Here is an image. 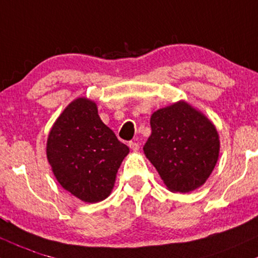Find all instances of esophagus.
<instances>
[{
  "instance_id": "esophagus-1",
  "label": "esophagus",
  "mask_w": 258,
  "mask_h": 258,
  "mask_svg": "<svg viewBox=\"0 0 258 258\" xmlns=\"http://www.w3.org/2000/svg\"><path fill=\"white\" fill-rule=\"evenodd\" d=\"M129 147L133 150V151H138L139 147H140V146H139L138 143H134V141H130V143H129Z\"/></svg>"
}]
</instances>
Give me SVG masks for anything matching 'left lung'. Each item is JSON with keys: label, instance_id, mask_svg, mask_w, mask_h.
Here are the masks:
<instances>
[{"label": "left lung", "instance_id": "left-lung-1", "mask_svg": "<svg viewBox=\"0 0 258 258\" xmlns=\"http://www.w3.org/2000/svg\"><path fill=\"white\" fill-rule=\"evenodd\" d=\"M144 152L173 192H190L206 183L219 156L216 126L185 101L151 115Z\"/></svg>", "mask_w": 258, "mask_h": 258}]
</instances>
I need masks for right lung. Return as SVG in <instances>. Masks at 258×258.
Masks as SVG:
<instances>
[{"label":"right lung","instance_id":"right-lung-1","mask_svg":"<svg viewBox=\"0 0 258 258\" xmlns=\"http://www.w3.org/2000/svg\"><path fill=\"white\" fill-rule=\"evenodd\" d=\"M46 153L63 189L95 204L109 196L129 147L101 120L96 103L79 97L54 121Z\"/></svg>","mask_w":258,"mask_h":258}]
</instances>
